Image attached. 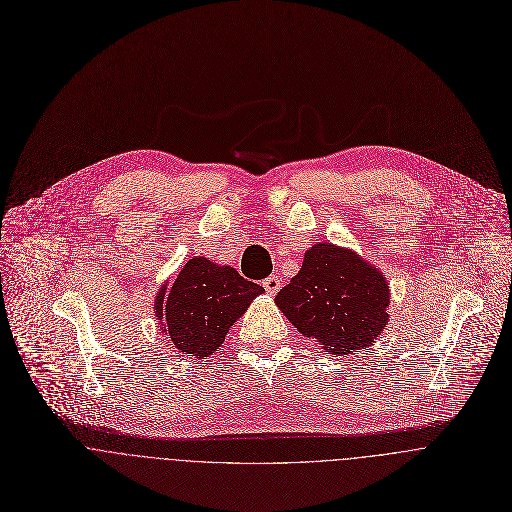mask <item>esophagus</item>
I'll return each instance as SVG.
<instances>
[{
    "instance_id": "34e87169",
    "label": "esophagus",
    "mask_w": 512,
    "mask_h": 512,
    "mask_svg": "<svg viewBox=\"0 0 512 512\" xmlns=\"http://www.w3.org/2000/svg\"><path fill=\"white\" fill-rule=\"evenodd\" d=\"M263 287H265V291H267L269 295H275V293L281 289V279H279L277 275H271V277H267V279L263 281Z\"/></svg>"
}]
</instances>
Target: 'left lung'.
<instances>
[{
  "label": "left lung",
  "instance_id": "8db88e82",
  "mask_svg": "<svg viewBox=\"0 0 512 512\" xmlns=\"http://www.w3.org/2000/svg\"><path fill=\"white\" fill-rule=\"evenodd\" d=\"M277 307L329 354L370 348L388 325V281L352 249L317 243L277 293Z\"/></svg>",
  "mask_w": 512,
  "mask_h": 512
}]
</instances>
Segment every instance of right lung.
<instances>
[{"instance_id":"obj_1","label":"right lung","mask_w":512,"mask_h":512,"mask_svg":"<svg viewBox=\"0 0 512 512\" xmlns=\"http://www.w3.org/2000/svg\"><path fill=\"white\" fill-rule=\"evenodd\" d=\"M261 293V285L243 279L233 267L195 257L168 291L166 285L158 291L154 313L177 350L209 358L225 342L229 327Z\"/></svg>"}]
</instances>
